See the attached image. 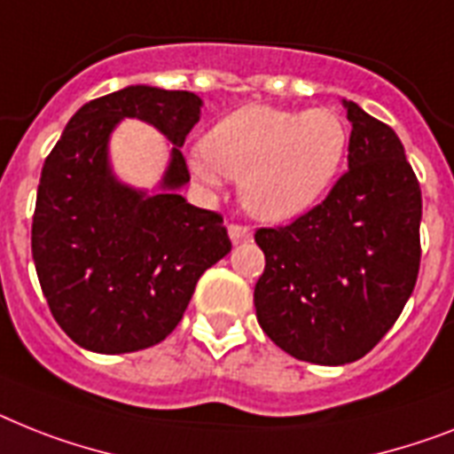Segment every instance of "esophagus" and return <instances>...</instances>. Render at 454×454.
Returning a JSON list of instances; mask_svg holds the SVG:
<instances>
[{"label":"esophagus","mask_w":454,"mask_h":454,"mask_svg":"<svg viewBox=\"0 0 454 454\" xmlns=\"http://www.w3.org/2000/svg\"><path fill=\"white\" fill-rule=\"evenodd\" d=\"M230 239L234 246H239V243H246L253 239V231H250V227H246V224H230Z\"/></svg>","instance_id":"esophagus-1"}]
</instances>
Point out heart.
I'll use <instances>...</instances> for the list:
<instances>
[{
  "label": "heart",
  "instance_id": "heart-1",
  "mask_svg": "<svg viewBox=\"0 0 454 454\" xmlns=\"http://www.w3.org/2000/svg\"><path fill=\"white\" fill-rule=\"evenodd\" d=\"M350 129L334 108L283 111L250 104L204 138L190 155L206 185L241 181L243 206L254 218L283 223L310 211L336 181L348 155Z\"/></svg>",
  "mask_w": 454,
  "mask_h": 454
}]
</instances>
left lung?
Here are the masks:
<instances>
[{"label": "left lung", "mask_w": 454, "mask_h": 454, "mask_svg": "<svg viewBox=\"0 0 454 454\" xmlns=\"http://www.w3.org/2000/svg\"><path fill=\"white\" fill-rule=\"evenodd\" d=\"M348 171L327 200L257 230L267 267L254 286L264 334L322 366L364 357L402 316L420 271V183L392 127L343 99Z\"/></svg>", "instance_id": "left-lung-1"}]
</instances>
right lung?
Segmentation results:
<instances>
[{
	"label": "right lung",
	"mask_w": 454,
	"mask_h": 454,
	"mask_svg": "<svg viewBox=\"0 0 454 454\" xmlns=\"http://www.w3.org/2000/svg\"><path fill=\"white\" fill-rule=\"evenodd\" d=\"M201 115L185 90L129 85L88 101L41 168L32 257L52 317L74 343L137 353L181 322L201 273L231 250L223 215L187 204L181 148ZM137 117L172 144L157 193L125 186L107 162L120 119Z\"/></svg>",
	"instance_id": "1"
}]
</instances>
